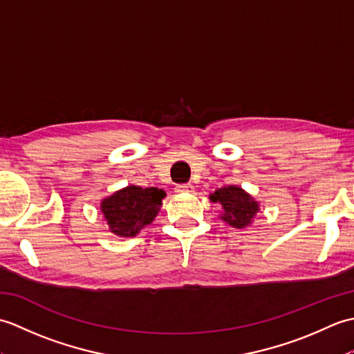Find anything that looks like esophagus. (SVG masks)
Instances as JSON below:
<instances>
[{
	"mask_svg": "<svg viewBox=\"0 0 354 354\" xmlns=\"http://www.w3.org/2000/svg\"><path fill=\"white\" fill-rule=\"evenodd\" d=\"M176 192L178 193H193L194 187H193V184H183V185H178Z\"/></svg>",
	"mask_w": 354,
	"mask_h": 354,
	"instance_id": "esophagus-1",
	"label": "esophagus"
}]
</instances>
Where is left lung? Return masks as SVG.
I'll list each match as a JSON object with an SVG mask.
<instances>
[{
  "instance_id": "8db88e82",
  "label": "left lung",
  "mask_w": 354,
  "mask_h": 354,
  "mask_svg": "<svg viewBox=\"0 0 354 354\" xmlns=\"http://www.w3.org/2000/svg\"><path fill=\"white\" fill-rule=\"evenodd\" d=\"M209 201L221 204V219L239 230L252 225L255 214L260 212L259 202L239 185H225L214 190V193H209Z\"/></svg>"
}]
</instances>
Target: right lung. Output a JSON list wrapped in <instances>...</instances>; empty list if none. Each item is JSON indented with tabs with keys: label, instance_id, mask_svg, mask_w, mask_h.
Wrapping results in <instances>:
<instances>
[{
	"label": "right lung",
	"instance_id": "1",
	"mask_svg": "<svg viewBox=\"0 0 354 354\" xmlns=\"http://www.w3.org/2000/svg\"><path fill=\"white\" fill-rule=\"evenodd\" d=\"M165 192L156 187L127 185L102 199L100 212L112 234L133 237L155 221Z\"/></svg>",
	"mask_w": 354,
	"mask_h": 354
}]
</instances>
